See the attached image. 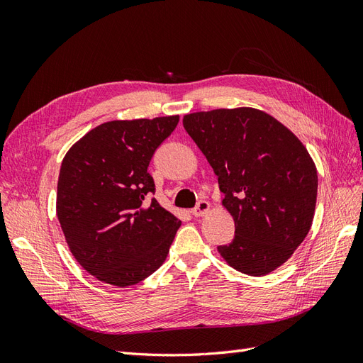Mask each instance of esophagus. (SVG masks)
Wrapping results in <instances>:
<instances>
[{
  "mask_svg": "<svg viewBox=\"0 0 363 363\" xmlns=\"http://www.w3.org/2000/svg\"><path fill=\"white\" fill-rule=\"evenodd\" d=\"M211 208H212V206H211V203H207V201H204V200H200L199 203H196V206H195V208L192 211V215L194 216H204L207 212H211Z\"/></svg>",
  "mask_w": 363,
  "mask_h": 363,
  "instance_id": "esophagus-1",
  "label": "esophagus"
}]
</instances>
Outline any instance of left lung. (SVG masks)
Segmentation results:
<instances>
[{
    "mask_svg": "<svg viewBox=\"0 0 363 363\" xmlns=\"http://www.w3.org/2000/svg\"><path fill=\"white\" fill-rule=\"evenodd\" d=\"M183 127L213 168L235 238L223 259L248 276H267L300 247L313 221L318 174L289 128L252 107L184 115Z\"/></svg>",
    "mask_w": 363,
    "mask_h": 363,
    "instance_id": "left-lung-1",
    "label": "left lung"
}]
</instances>
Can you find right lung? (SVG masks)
<instances>
[{
    "label": "right lung",
    "instance_id": "right-lung-1",
    "mask_svg": "<svg viewBox=\"0 0 363 363\" xmlns=\"http://www.w3.org/2000/svg\"><path fill=\"white\" fill-rule=\"evenodd\" d=\"M179 115L108 121L65 156L57 182V218L75 260L100 281L127 288L167 259L182 225L151 195L152 155Z\"/></svg>",
    "mask_w": 363,
    "mask_h": 363
}]
</instances>
